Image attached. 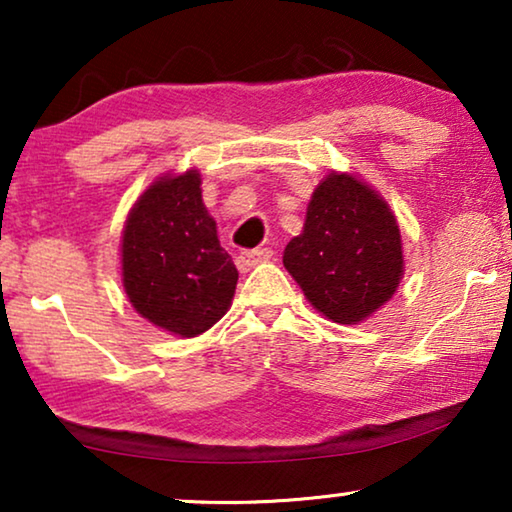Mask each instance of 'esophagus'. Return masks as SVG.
<instances>
[{"instance_id": "esophagus-1", "label": "esophagus", "mask_w": 512, "mask_h": 512, "mask_svg": "<svg viewBox=\"0 0 512 512\" xmlns=\"http://www.w3.org/2000/svg\"><path fill=\"white\" fill-rule=\"evenodd\" d=\"M270 256H272V251H270V249H251V251H242V254H237V258H235V265H237V268H240L242 272H247V270L254 268V265H258V263L270 261Z\"/></svg>"}]
</instances>
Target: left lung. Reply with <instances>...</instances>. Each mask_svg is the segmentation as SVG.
Masks as SVG:
<instances>
[{
  "mask_svg": "<svg viewBox=\"0 0 512 512\" xmlns=\"http://www.w3.org/2000/svg\"><path fill=\"white\" fill-rule=\"evenodd\" d=\"M284 268L326 319L361 324L401 284V228L373 186L331 170L307 202L303 233L286 244Z\"/></svg>",
  "mask_w": 512,
  "mask_h": 512,
  "instance_id": "left-lung-1",
  "label": "left lung"
}]
</instances>
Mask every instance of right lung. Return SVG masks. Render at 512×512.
Wrapping results in <instances>:
<instances>
[{
    "instance_id": "1",
    "label": "right lung",
    "mask_w": 512,
    "mask_h": 512,
    "mask_svg": "<svg viewBox=\"0 0 512 512\" xmlns=\"http://www.w3.org/2000/svg\"><path fill=\"white\" fill-rule=\"evenodd\" d=\"M200 172H165L132 205L121 282L139 317L177 338L209 331L233 303L237 268L202 202Z\"/></svg>"
}]
</instances>
